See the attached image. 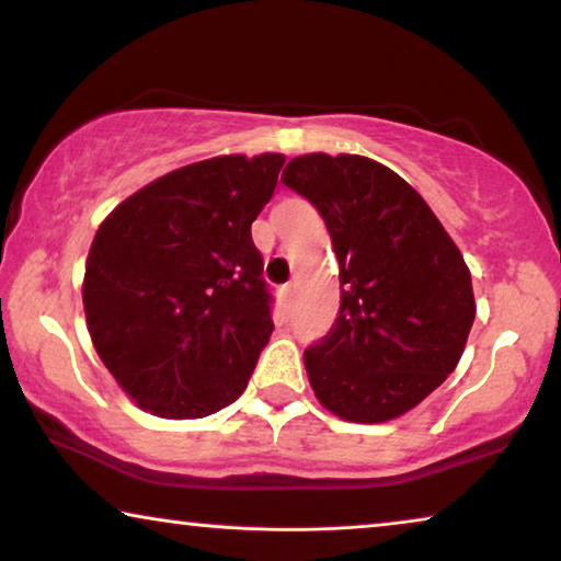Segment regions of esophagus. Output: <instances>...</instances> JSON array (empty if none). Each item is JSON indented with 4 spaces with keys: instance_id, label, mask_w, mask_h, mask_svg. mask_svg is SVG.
I'll use <instances>...</instances> for the list:
<instances>
[{
    "instance_id": "obj_1",
    "label": "esophagus",
    "mask_w": 561,
    "mask_h": 561,
    "mask_svg": "<svg viewBox=\"0 0 561 561\" xmlns=\"http://www.w3.org/2000/svg\"><path fill=\"white\" fill-rule=\"evenodd\" d=\"M279 297H282V302H284V307H287V305H291V297H295V284H287V287H282V291H279Z\"/></svg>"
}]
</instances>
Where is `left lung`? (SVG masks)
<instances>
[{"mask_svg":"<svg viewBox=\"0 0 561 561\" xmlns=\"http://www.w3.org/2000/svg\"><path fill=\"white\" fill-rule=\"evenodd\" d=\"M284 186L312 201L340 262V312L305 350L309 386L342 421L386 423L428 398L461 360L471 272L423 196L353 153H307Z\"/></svg>","mask_w":561,"mask_h":561,"instance_id":"1","label":"left lung"}]
</instances>
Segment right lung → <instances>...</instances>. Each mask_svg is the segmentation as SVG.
<instances>
[{"instance_id":"obj_1","label":"right lung","mask_w":561,"mask_h":561,"mask_svg":"<svg viewBox=\"0 0 561 561\" xmlns=\"http://www.w3.org/2000/svg\"><path fill=\"white\" fill-rule=\"evenodd\" d=\"M282 165V153L206 158L100 224L82 279L88 332L144 411L188 421L244 392L274 330L252 224Z\"/></svg>"}]
</instances>
